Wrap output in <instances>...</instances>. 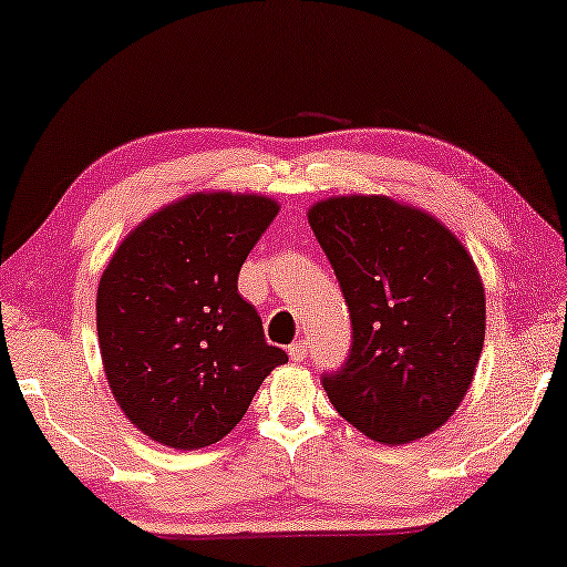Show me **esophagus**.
Instances as JSON below:
<instances>
[{"label":"esophagus","mask_w":567,"mask_h":567,"mask_svg":"<svg viewBox=\"0 0 567 567\" xmlns=\"http://www.w3.org/2000/svg\"><path fill=\"white\" fill-rule=\"evenodd\" d=\"M307 354H309L307 342H293V344L289 347V357H291V362H296V364L307 360Z\"/></svg>","instance_id":"obj_1"}]
</instances>
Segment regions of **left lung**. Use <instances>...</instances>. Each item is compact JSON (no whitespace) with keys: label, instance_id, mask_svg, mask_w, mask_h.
<instances>
[{"label":"left lung","instance_id":"left-lung-1","mask_svg":"<svg viewBox=\"0 0 567 567\" xmlns=\"http://www.w3.org/2000/svg\"><path fill=\"white\" fill-rule=\"evenodd\" d=\"M352 317L342 370L321 378L337 413L378 443L439 431L472 388L486 299L474 258L421 207L337 195L309 207Z\"/></svg>","mask_w":567,"mask_h":567}]
</instances>
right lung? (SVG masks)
<instances>
[{"label": "right lung", "instance_id": "obj_1", "mask_svg": "<svg viewBox=\"0 0 567 567\" xmlns=\"http://www.w3.org/2000/svg\"><path fill=\"white\" fill-rule=\"evenodd\" d=\"M278 215L266 195L205 189L159 207L121 240L95 293L103 372L116 403L162 446L217 443L246 415L271 370L240 266Z\"/></svg>", "mask_w": 567, "mask_h": 567}]
</instances>
